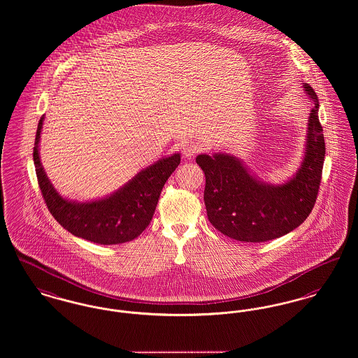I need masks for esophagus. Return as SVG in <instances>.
<instances>
[{"mask_svg":"<svg viewBox=\"0 0 358 358\" xmlns=\"http://www.w3.org/2000/svg\"><path fill=\"white\" fill-rule=\"evenodd\" d=\"M199 151H201V148H199V145L195 144V143H186V144L183 145V148H182L183 156H185L186 159L194 157Z\"/></svg>","mask_w":358,"mask_h":358,"instance_id":"obj_1","label":"esophagus"}]
</instances>
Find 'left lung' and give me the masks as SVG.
I'll return each instance as SVG.
<instances>
[{
  "label": "left lung",
  "mask_w": 358,
  "mask_h": 358,
  "mask_svg": "<svg viewBox=\"0 0 358 358\" xmlns=\"http://www.w3.org/2000/svg\"><path fill=\"white\" fill-rule=\"evenodd\" d=\"M314 108L299 169L280 185L263 182L231 153L196 156L206 176L205 205L213 226L243 243L279 238L301 225L315 205L324 160V137L320 122V99L308 83H301Z\"/></svg>",
  "instance_id": "obj_1"
}]
</instances>
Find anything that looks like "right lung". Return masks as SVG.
I'll list each match as a JSON object with an SVG mask.
<instances>
[{
    "label": "right lung",
    "instance_id": "right-lung-1",
    "mask_svg": "<svg viewBox=\"0 0 358 358\" xmlns=\"http://www.w3.org/2000/svg\"><path fill=\"white\" fill-rule=\"evenodd\" d=\"M43 121L44 115L38 121L34 163L41 194L54 218L71 234L95 244H122L138 237L151 224L164 183L180 163V153L159 159L103 198L78 202L57 192L41 164L38 143Z\"/></svg>",
    "mask_w": 358,
    "mask_h": 358
}]
</instances>
